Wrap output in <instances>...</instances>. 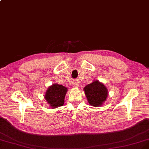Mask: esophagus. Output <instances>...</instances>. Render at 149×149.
Returning a JSON list of instances; mask_svg holds the SVG:
<instances>
[{"mask_svg": "<svg viewBox=\"0 0 149 149\" xmlns=\"http://www.w3.org/2000/svg\"><path fill=\"white\" fill-rule=\"evenodd\" d=\"M73 87H74V88H77V87L79 86V83H78V82H74V83H73Z\"/></svg>", "mask_w": 149, "mask_h": 149, "instance_id": "esophagus-1", "label": "esophagus"}]
</instances>
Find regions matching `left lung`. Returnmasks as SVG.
Wrapping results in <instances>:
<instances>
[{
    "label": "left lung",
    "instance_id": "1",
    "mask_svg": "<svg viewBox=\"0 0 149 149\" xmlns=\"http://www.w3.org/2000/svg\"><path fill=\"white\" fill-rule=\"evenodd\" d=\"M83 91L89 104L93 107H100L106 101L109 92L107 87L98 80L86 85Z\"/></svg>",
    "mask_w": 149,
    "mask_h": 149
}]
</instances>
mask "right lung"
Wrapping results in <instances>:
<instances>
[{
    "mask_svg": "<svg viewBox=\"0 0 149 149\" xmlns=\"http://www.w3.org/2000/svg\"><path fill=\"white\" fill-rule=\"evenodd\" d=\"M68 88L57 83L50 86L46 91L44 99L51 109H56L62 106Z\"/></svg>",
    "mask_w": 149,
    "mask_h": 149,
    "instance_id": "1",
    "label": "right lung"
}]
</instances>
